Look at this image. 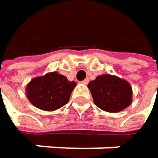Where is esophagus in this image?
<instances>
[{
  "mask_svg": "<svg viewBox=\"0 0 158 158\" xmlns=\"http://www.w3.org/2000/svg\"><path fill=\"white\" fill-rule=\"evenodd\" d=\"M81 83H83V84H85V85H87L88 83H89V79H85L83 81H81Z\"/></svg>",
  "mask_w": 158,
  "mask_h": 158,
  "instance_id": "obj_1",
  "label": "esophagus"
}]
</instances>
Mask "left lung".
Here are the masks:
<instances>
[{
  "instance_id": "1",
  "label": "left lung",
  "mask_w": 158,
  "mask_h": 158,
  "mask_svg": "<svg viewBox=\"0 0 158 158\" xmlns=\"http://www.w3.org/2000/svg\"><path fill=\"white\" fill-rule=\"evenodd\" d=\"M97 107L108 112H118L132 102L133 90L130 83L110 74L98 76L88 84Z\"/></svg>"
}]
</instances>
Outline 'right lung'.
I'll use <instances>...</instances> for the list:
<instances>
[{"instance_id":"add662e5","label":"right lung","mask_w":158,"mask_h":158,"mask_svg":"<svg viewBox=\"0 0 158 158\" xmlns=\"http://www.w3.org/2000/svg\"><path fill=\"white\" fill-rule=\"evenodd\" d=\"M76 86L75 81H69L65 76L55 71L32 79L27 84L25 91L29 102L34 106L51 111L69 102Z\"/></svg>"}]
</instances>
